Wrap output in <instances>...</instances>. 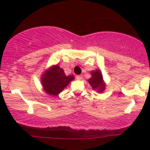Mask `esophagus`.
Masks as SVG:
<instances>
[{"label": "esophagus", "instance_id": "esophagus-1", "mask_svg": "<svg viewBox=\"0 0 150 150\" xmlns=\"http://www.w3.org/2000/svg\"><path fill=\"white\" fill-rule=\"evenodd\" d=\"M76 78H77V79H78V80H81V79H82V75H77Z\"/></svg>", "mask_w": 150, "mask_h": 150}]
</instances>
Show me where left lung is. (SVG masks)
Returning <instances> with one entry per match:
<instances>
[{
  "label": "left lung",
  "mask_w": 150,
  "mask_h": 150,
  "mask_svg": "<svg viewBox=\"0 0 150 150\" xmlns=\"http://www.w3.org/2000/svg\"><path fill=\"white\" fill-rule=\"evenodd\" d=\"M91 78L88 80V83L91 84L93 89L97 90L98 92H102L104 90V86L103 83V77L99 70H95L91 72Z\"/></svg>",
  "instance_id": "1"
}]
</instances>
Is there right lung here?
Masks as SVG:
<instances>
[{"mask_svg":"<svg viewBox=\"0 0 150 150\" xmlns=\"http://www.w3.org/2000/svg\"><path fill=\"white\" fill-rule=\"evenodd\" d=\"M73 79L74 76H67L64 75V70L56 65L47 70L43 75L42 84L46 92L48 94L55 96L62 91L63 89Z\"/></svg>","mask_w":150,"mask_h":150,"instance_id":"obj_1","label":"right lung"}]
</instances>
